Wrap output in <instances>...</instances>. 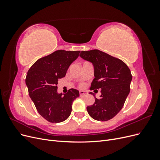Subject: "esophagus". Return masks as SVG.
I'll return each instance as SVG.
<instances>
[{
    "instance_id": "esophagus-1",
    "label": "esophagus",
    "mask_w": 160,
    "mask_h": 160,
    "mask_svg": "<svg viewBox=\"0 0 160 160\" xmlns=\"http://www.w3.org/2000/svg\"><path fill=\"white\" fill-rule=\"evenodd\" d=\"M79 94H80L81 97H83V96L87 95V92L85 91H79Z\"/></svg>"
}]
</instances>
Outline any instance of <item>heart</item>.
I'll return each instance as SVG.
<instances>
[{
	"mask_svg": "<svg viewBox=\"0 0 160 160\" xmlns=\"http://www.w3.org/2000/svg\"><path fill=\"white\" fill-rule=\"evenodd\" d=\"M83 86H84V85H83V84H81V88H83Z\"/></svg>",
	"mask_w": 160,
	"mask_h": 160,
	"instance_id": "b5f03b06",
	"label": "heart"
}]
</instances>
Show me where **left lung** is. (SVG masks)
<instances>
[{
	"label": "left lung",
	"mask_w": 160,
	"mask_h": 160,
	"mask_svg": "<svg viewBox=\"0 0 160 160\" xmlns=\"http://www.w3.org/2000/svg\"><path fill=\"white\" fill-rule=\"evenodd\" d=\"M79 56L92 62L95 78L90 90L101 89L100 98L87 107L91 117L98 121H108L114 118L126 100L130 91L132 75L128 65L118 58L98 49L82 51Z\"/></svg>",
	"instance_id": "8db88e82"
}]
</instances>
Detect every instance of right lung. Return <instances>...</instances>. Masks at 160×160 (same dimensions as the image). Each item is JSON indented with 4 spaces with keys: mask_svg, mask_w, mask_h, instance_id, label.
<instances>
[{
    "mask_svg": "<svg viewBox=\"0 0 160 160\" xmlns=\"http://www.w3.org/2000/svg\"><path fill=\"white\" fill-rule=\"evenodd\" d=\"M80 51L58 50L38 59L27 72L28 95L42 118L51 123L64 122L69 117L73 101L79 92L71 89L67 93H57L58 81L64 77Z\"/></svg>",
    "mask_w": 160,
    "mask_h": 160,
    "instance_id": "add662e5",
    "label": "right lung"
}]
</instances>
